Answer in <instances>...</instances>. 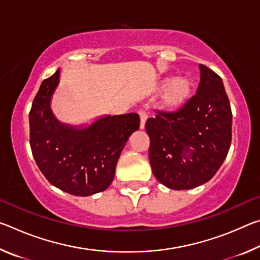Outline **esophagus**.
Returning a JSON list of instances; mask_svg holds the SVG:
<instances>
[{"label": "esophagus", "mask_w": 260, "mask_h": 260, "mask_svg": "<svg viewBox=\"0 0 260 260\" xmlns=\"http://www.w3.org/2000/svg\"><path fill=\"white\" fill-rule=\"evenodd\" d=\"M139 114H140V128L143 129L144 126H146V121L148 119V113L144 111V110H140Z\"/></svg>", "instance_id": "34e87169"}]
</instances>
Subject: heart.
I'll return each mask as SVG.
<instances>
[{
  "instance_id": "obj_1",
  "label": "heart",
  "mask_w": 260,
  "mask_h": 260,
  "mask_svg": "<svg viewBox=\"0 0 260 260\" xmlns=\"http://www.w3.org/2000/svg\"><path fill=\"white\" fill-rule=\"evenodd\" d=\"M166 82L162 86H166ZM190 94V82L187 78L178 77L171 80L166 86L161 98V105L167 110H175L186 102Z\"/></svg>"
}]
</instances>
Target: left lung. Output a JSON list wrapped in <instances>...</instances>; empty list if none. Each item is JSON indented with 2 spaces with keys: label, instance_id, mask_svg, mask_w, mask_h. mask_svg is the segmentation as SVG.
I'll list each match as a JSON object with an SVG mask.
<instances>
[{
  "label": "left lung",
  "instance_id": "obj_1",
  "mask_svg": "<svg viewBox=\"0 0 260 260\" xmlns=\"http://www.w3.org/2000/svg\"><path fill=\"white\" fill-rule=\"evenodd\" d=\"M200 70L192 98L174 112L156 111L146 122L152 173L174 190L192 189L212 179L232 142V109L221 78L203 64Z\"/></svg>",
  "mask_w": 260,
  "mask_h": 260
}]
</instances>
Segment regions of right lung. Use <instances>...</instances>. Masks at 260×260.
Segmentation results:
<instances>
[{
  "mask_svg": "<svg viewBox=\"0 0 260 260\" xmlns=\"http://www.w3.org/2000/svg\"><path fill=\"white\" fill-rule=\"evenodd\" d=\"M59 70L43 80L29 111V144L52 186L76 196L104 191L114 178L127 140L140 127L138 113L104 116L80 128L56 119L50 109Z\"/></svg>",
  "mask_w": 260,
  "mask_h": 260,
  "instance_id": "right-lung-1",
  "label": "right lung"
}]
</instances>
